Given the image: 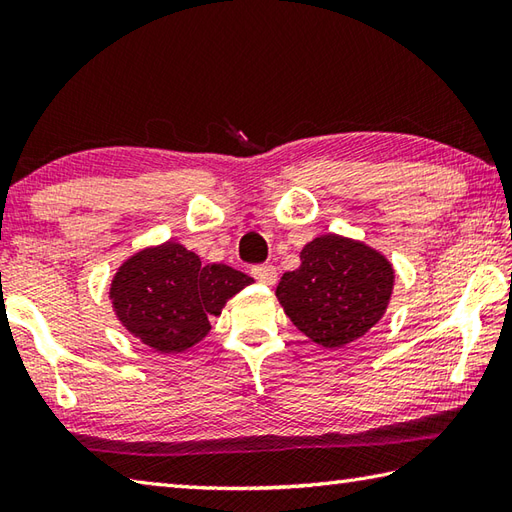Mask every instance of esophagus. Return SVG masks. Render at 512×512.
Returning <instances> with one entry per match:
<instances>
[{
  "mask_svg": "<svg viewBox=\"0 0 512 512\" xmlns=\"http://www.w3.org/2000/svg\"><path fill=\"white\" fill-rule=\"evenodd\" d=\"M253 277L257 279L259 284L273 286V284L277 282V270H275V266H270V264L255 266V268H253Z\"/></svg>",
  "mask_w": 512,
  "mask_h": 512,
  "instance_id": "obj_1",
  "label": "esophagus"
}]
</instances>
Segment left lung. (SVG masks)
<instances>
[{"instance_id": "8db88e82", "label": "left lung", "mask_w": 512, "mask_h": 512, "mask_svg": "<svg viewBox=\"0 0 512 512\" xmlns=\"http://www.w3.org/2000/svg\"><path fill=\"white\" fill-rule=\"evenodd\" d=\"M297 270L284 273L275 295L302 333L324 348H344L364 337L393 297L395 268L359 239L328 233L299 253Z\"/></svg>"}]
</instances>
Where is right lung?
Masks as SVG:
<instances>
[{
    "instance_id": "1",
    "label": "right lung",
    "mask_w": 512,
    "mask_h": 512,
    "mask_svg": "<svg viewBox=\"0 0 512 512\" xmlns=\"http://www.w3.org/2000/svg\"><path fill=\"white\" fill-rule=\"evenodd\" d=\"M253 284L242 270L202 264L177 242L146 246L117 268L110 302L130 335L162 355H177L208 335L210 317Z\"/></svg>"
}]
</instances>
